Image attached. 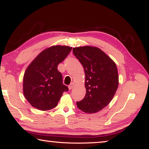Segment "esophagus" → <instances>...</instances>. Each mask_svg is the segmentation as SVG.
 Returning <instances> with one entry per match:
<instances>
[{
  "instance_id": "obj_1",
  "label": "esophagus",
  "mask_w": 149,
  "mask_h": 149,
  "mask_svg": "<svg viewBox=\"0 0 149 149\" xmlns=\"http://www.w3.org/2000/svg\"><path fill=\"white\" fill-rule=\"evenodd\" d=\"M74 83H72L70 84V86H68V88H69V90H72V89L74 88Z\"/></svg>"
}]
</instances>
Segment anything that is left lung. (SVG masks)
Wrapping results in <instances>:
<instances>
[{"label":"left lung","mask_w":149,"mask_h":149,"mask_svg":"<svg viewBox=\"0 0 149 149\" xmlns=\"http://www.w3.org/2000/svg\"><path fill=\"white\" fill-rule=\"evenodd\" d=\"M73 53L85 72L86 94L77 102L79 110L88 114L108 106L118 86V74L114 61L100 49L92 46L73 48Z\"/></svg>","instance_id":"1"}]
</instances>
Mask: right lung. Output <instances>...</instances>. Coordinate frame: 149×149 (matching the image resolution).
<instances>
[{
	"mask_svg": "<svg viewBox=\"0 0 149 149\" xmlns=\"http://www.w3.org/2000/svg\"><path fill=\"white\" fill-rule=\"evenodd\" d=\"M68 46L55 45L41 52L25 72L23 94L31 105L40 110L55 108L68 88L63 84L57 65L72 50Z\"/></svg>",
	"mask_w": 149,
	"mask_h": 149,
	"instance_id": "add662e5",
	"label": "right lung"
}]
</instances>
